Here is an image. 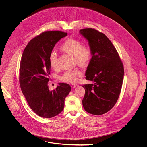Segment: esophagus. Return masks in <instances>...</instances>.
<instances>
[{
	"label": "esophagus",
	"instance_id": "1",
	"mask_svg": "<svg viewBox=\"0 0 147 147\" xmlns=\"http://www.w3.org/2000/svg\"><path fill=\"white\" fill-rule=\"evenodd\" d=\"M78 86V85L77 84H72V85H71V88L72 89H74V88H75L76 87H77Z\"/></svg>",
	"mask_w": 147,
	"mask_h": 147
}]
</instances>
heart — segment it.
Returning <instances> with one entry per match:
<instances>
[{
    "mask_svg": "<svg viewBox=\"0 0 147 147\" xmlns=\"http://www.w3.org/2000/svg\"><path fill=\"white\" fill-rule=\"evenodd\" d=\"M61 49L74 56L76 63L82 66L88 65L92 57V51L90 47L88 45H82V42L80 40L76 38L67 39L61 46ZM49 60L52 67L55 69L57 67V55L55 53L51 52L50 54ZM82 74V71L80 69L69 70L66 71L62 74L60 80L66 82L75 83Z\"/></svg>",
    "mask_w": 147,
    "mask_h": 147,
    "instance_id": "heart-1",
    "label": "heart"
}]
</instances>
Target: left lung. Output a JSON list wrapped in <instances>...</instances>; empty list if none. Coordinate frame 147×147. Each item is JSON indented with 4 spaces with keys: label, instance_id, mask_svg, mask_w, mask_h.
Returning <instances> with one entry per match:
<instances>
[{
    "label": "left lung",
    "instance_id": "8db88e82",
    "mask_svg": "<svg viewBox=\"0 0 147 147\" xmlns=\"http://www.w3.org/2000/svg\"><path fill=\"white\" fill-rule=\"evenodd\" d=\"M80 32L88 40L92 51L85 78L94 82L82 86L85 89L82 105L90 114L103 115L118 100L124 78V66L115 47L104 34L92 28L81 29Z\"/></svg>",
    "mask_w": 147,
    "mask_h": 147
}]
</instances>
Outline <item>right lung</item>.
I'll return each mask as SVG.
<instances>
[{
    "label": "right lung",
    "instance_id": "add662e5",
    "mask_svg": "<svg viewBox=\"0 0 147 147\" xmlns=\"http://www.w3.org/2000/svg\"><path fill=\"white\" fill-rule=\"evenodd\" d=\"M67 33L49 31L32 39L25 47L19 67V83L26 101L34 113L43 118H51L63 109L65 99L70 86L59 83L52 91L49 89L51 65L49 57L55 44Z\"/></svg>",
    "mask_w": 147,
    "mask_h": 147
}]
</instances>
